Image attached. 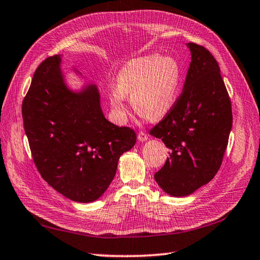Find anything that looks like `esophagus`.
<instances>
[{
	"mask_svg": "<svg viewBox=\"0 0 260 260\" xmlns=\"http://www.w3.org/2000/svg\"><path fill=\"white\" fill-rule=\"evenodd\" d=\"M138 140L139 141H146L148 140V135L144 131H140L139 134H138Z\"/></svg>",
	"mask_w": 260,
	"mask_h": 260,
	"instance_id": "34e87169",
	"label": "esophagus"
}]
</instances>
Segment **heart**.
Listing matches in <instances>:
<instances>
[{
    "label": "heart",
    "instance_id": "b5f03b06",
    "mask_svg": "<svg viewBox=\"0 0 260 260\" xmlns=\"http://www.w3.org/2000/svg\"><path fill=\"white\" fill-rule=\"evenodd\" d=\"M182 67L173 56L146 55L134 58L121 68L118 86L111 89L110 102L125 116L126 94L138 114L157 120L165 116L176 103L181 88Z\"/></svg>",
    "mask_w": 260,
    "mask_h": 260
}]
</instances>
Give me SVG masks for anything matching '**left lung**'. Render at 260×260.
Here are the masks:
<instances>
[{
    "mask_svg": "<svg viewBox=\"0 0 260 260\" xmlns=\"http://www.w3.org/2000/svg\"><path fill=\"white\" fill-rule=\"evenodd\" d=\"M192 61L183 92L150 135L169 148V157L155 174L172 197H187L218 173L229 140L232 110L219 63L211 52L188 42Z\"/></svg>",
    "mask_w": 260,
    "mask_h": 260,
    "instance_id": "1",
    "label": "left lung"
}]
</instances>
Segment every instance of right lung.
<instances>
[{
	"label": "right lung",
	"mask_w": 260,
	"mask_h": 260,
	"mask_svg": "<svg viewBox=\"0 0 260 260\" xmlns=\"http://www.w3.org/2000/svg\"><path fill=\"white\" fill-rule=\"evenodd\" d=\"M60 62L55 55L36 70L22 102L24 131L41 177L65 198L89 203L107 190L137 135L105 119L93 84L72 91Z\"/></svg>",
	"instance_id": "1"
}]
</instances>
